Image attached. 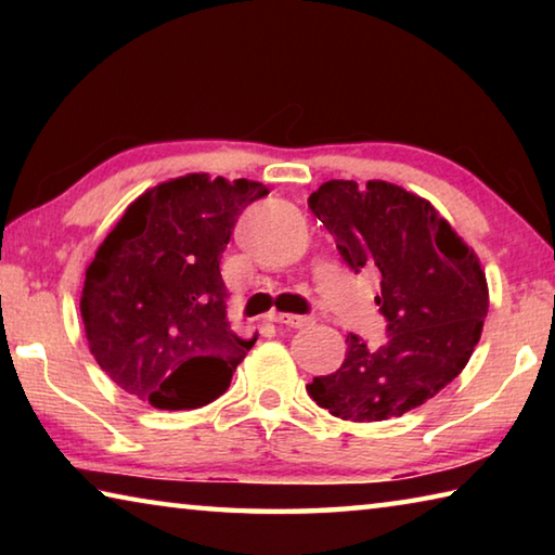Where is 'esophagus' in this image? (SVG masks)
<instances>
[{
	"mask_svg": "<svg viewBox=\"0 0 555 555\" xmlns=\"http://www.w3.org/2000/svg\"><path fill=\"white\" fill-rule=\"evenodd\" d=\"M271 318H274L276 323L286 325V327H306V325L313 323L311 315H296V313H274Z\"/></svg>",
	"mask_w": 555,
	"mask_h": 555,
	"instance_id": "obj_1",
	"label": "esophagus"
}]
</instances>
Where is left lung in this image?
I'll list each match as a JSON object with an SVG mask.
<instances>
[{
  "label": "left lung",
  "instance_id": "8db88e82",
  "mask_svg": "<svg viewBox=\"0 0 555 555\" xmlns=\"http://www.w3.org/2000/svg\"><path fill=\"white\" fill-rule=\"evenodd\" d=\"M354 274L377 269L389 340L347 335L340 370L308 384L343 421H387L448 387L480 343L490 288L475 249L434 205L387 181H327L308 198Z\"/></svg>",
  "mask_w": 555,
  "mask_h": 555
}]
</instances>
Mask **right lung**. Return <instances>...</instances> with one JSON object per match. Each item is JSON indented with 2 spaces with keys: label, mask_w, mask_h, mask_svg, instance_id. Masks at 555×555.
<instances>
[{
  "label": "right lung",
  "mask_w": 555,
  "mask_h": 555,
  "mask_svg": "<svg viewBox=\"0 0 555 555\" xmlns=\"http://www.w3.org/2000/svg\"><path fill=\"white\" fill-rule=\"evenodd\" d=\"M264 183L171 178L129 205L86 271L80 315L107 377L154 409H201L228 391L257 337L228 321L220 257Z\"/></svg>",
  "instance_id": "obj_1"
}]
</instances>
